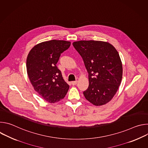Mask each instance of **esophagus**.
<instances>
[{"instance_id": "34e87169", "label": "esophagus", "mask_w": 148, "mask_h": 148, "mask_svg": "<svg viewBox=\"0 0 148 148\" xmlns=\"http://www.w3.org/2000/svg\"><path fill=\"white\" fill-rule=\"evenodd\" d=\"M77 82H78L77 81H72V82H71V84H73V86H75V85H76V84H77Z\"/></svg>"}]
</instances>
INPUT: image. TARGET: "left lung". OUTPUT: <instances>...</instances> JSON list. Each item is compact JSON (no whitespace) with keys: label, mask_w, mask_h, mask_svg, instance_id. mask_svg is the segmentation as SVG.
<instances>
[{"label":"left lung","mask_w":148,"mask_h":148,"mask_svg":"<svg viewBox=\"0 0 148 148\" xmlns=\"http://www.w3.org/2000/svg\"><path fill=\"white\" fill-rule=\"evenodd\" d=\"M88 73L89 86L84 97L95 106L109 102L116 93L122 78V64L116 49L108 42L74 41Z\"/></svg>","instance_id":"obj_1"}]
</instances>
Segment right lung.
Wrapping results in <instances>:
<instances>
[{
	"mask_svg": "<svg viewBox=\"0 0 148 148\" xmlns=\"http://www.w3.org/2000/svg\"><path fill=\"white\" fill-rule=\"evenodd\" d=\"M71 42L52 40L34 46L26 60L27 73L34 90L46 101L55 103L63 99L69 89L56 66L61 54Z\"/></svg>",
	"mask_w": 148,
	"mask_h": 148,
	"instance_id": "1",
	"label": "right lung"
}]
</instances>
